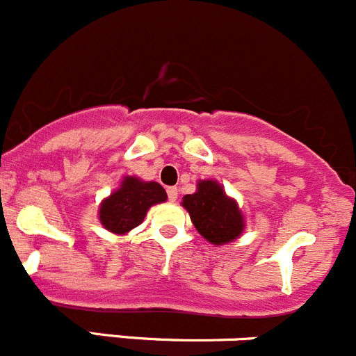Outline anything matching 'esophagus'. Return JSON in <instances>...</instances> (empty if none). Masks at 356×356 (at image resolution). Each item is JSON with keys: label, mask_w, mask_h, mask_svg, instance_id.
Masks as SVG:
<instances>
[{"label": "esophagus", "mask_w": 356, "mask_h": 356, "mask_svg": "<svg viewBox=\"0 0 356 356\" xmlns=\"http://www.w3.org/2000/svg\"><path fill=\"white\" fill-rule=\"evenodd\" d=\"M168 197H170L171 202H177V199H178V188H177V186H168Z\"/></svg>", "instance_id": "34e87169"}]
</instances>
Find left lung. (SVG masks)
<instances>
[{
	"mask_svg": "<svg viewBox=\"0 0 356 356\" xmlns=\"http://www.w3.org/2000/svg\"><path fill=\"white\" fill-rule=\"evenodd\" d=\"M181 206L188 211L197 232L211 244H228L244 232V216L238 204L214 179H200L195 193L183 197Z\"/></svg>",
	"mask_w": 356,
	"mask_h": 356,
	"instance_id": "left-lung-1",
	"label": "left lung"
}]
</instances>
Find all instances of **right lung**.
<instances>
[{"label": "right lung", "instance_id": "1", "mask_svg": "<svg viewBox=\"0 0 356 356\" xmlns=\"http://www.w3.org/2000/svg\"><path fill=\"white\" fill-rule=\"evenodd\" d=\"M166 199V190L159 183L126 177L121 186L100 204L98 218L105 230L124 235L142 223L154 204H161Z\"/></svg>", "mask_w": 356, "mask_h": 356}]
</instances>
